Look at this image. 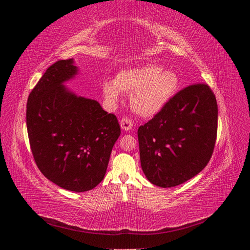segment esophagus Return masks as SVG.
Masks as SVG:
<instances>
[{
    "mask_svg": "<svg viewBox=\"0 0 250 250\" xmlns=\"http://www.w3.org/2000/svg\"><path fill=\"white\" fill-rule=\"evenodd\" d=\"M120 125H121V128H122L123 130L128 131V130L132 129L133 123H132V121H131L129 118L123 117L122 119H121V121H120Z\"/></svg>",
    "mask_w": 250,
    "mask_h": 250,
    "instance_id": "obj_1",
    "label": "esophagus"
}]
</instances>
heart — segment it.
<instances>
[{
	"label": "heart",
	"instance_id": "heart-1",
	"mask_svg": "<svg viewBox=\"0 0 250 250\" xmlns=\"http://www.w3.org/2000/svg\"><path fill=\"white\" fill-rule=\"evenodd\" d=\"M178 84L175 72L146 64L121 71L115 81H104L103 94L109 102H117L123 92L131 96V107L138 115L153 117L175 95Z\"/></svg>",
	"mask_w": 250,
	"mask_h": 250
}]
</instances>
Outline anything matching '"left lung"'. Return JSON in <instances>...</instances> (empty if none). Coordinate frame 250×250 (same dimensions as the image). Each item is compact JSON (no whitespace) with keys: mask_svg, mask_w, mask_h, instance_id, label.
I'll return each instance as SVG.
<instances>
[{"mask_svg":"<svg viewBox=\"0 0 250 250\" xmlns=\"http://www.w3.org/2000/svg\"><path fill=\"white\" fill-rule=\"evenodd\" d=\"M218 127L215 94L195 83L139 127L142 170L151 184L172 188L202 171L214 152Z\"/></svg>","mask_w":250,"mask_h":250,"instance_id":"8db88e82","label":"left lung"}]
</instances>
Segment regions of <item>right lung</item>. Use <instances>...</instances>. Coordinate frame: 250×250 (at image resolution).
Masks as SVG:
<instances>
[{
    "label": "right lung",
    "mask_w": 250,
    "mask_h": 250,
    "mask_svg": "<svg viewBox=\"0 0 250 250\" xmlns=\"http://www.w3.org/2000/svg\"><path fill=\"white\" fill-rule=\"evenodd\" d=\"M77 72L73 59L49 66L29 95L26 121L41 172L65 190L85 192L103 180L121 128L99 102L63 85Z\"/></svg>",
    "instance_id": "obj_1"
}]
</instances>
